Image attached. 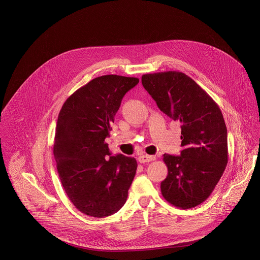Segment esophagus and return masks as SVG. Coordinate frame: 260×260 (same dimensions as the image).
<instances>
[{
    "mask_svg": "<svg viewBox=\"0 0 260 260\" xmlns=\"http://www.w3.org/2000/svg\"><path fill=\"white\" fill-rule=\"evenodd\" d=\"M156 159V156H148V155H143V156H139V161L140 162H150Z\"/></svg>",
    "mask_w": 260,
    "mask_h": 260,
    "instance_id": "34e87169",
    "label": "esophagus"
}]
</instances>
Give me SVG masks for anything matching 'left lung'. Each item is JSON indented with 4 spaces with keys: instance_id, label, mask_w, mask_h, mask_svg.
Here are the masks:
<instances>
[{
    "instance_id": "8db88e82",
    "label": "left lung",
    "mask_w": 260,
    "mask_h": 260,
    "mask_svg": "<svg viewBox=\"0 0 260 260\" xmlns=\"http://www.w3.org/2000/svg\"><path fill=\"white\" fill-rule=\"evenodd\" d=\"M142 83L158 108L181 123L180 156L165 154L162 197L181 209L196 207L213 192L228 162L227 128L220 107L180 71L144 74Z\"/></svg>"
}]
</instances>
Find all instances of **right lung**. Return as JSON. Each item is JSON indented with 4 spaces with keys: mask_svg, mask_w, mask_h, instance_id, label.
I'll return each mask as SVG.
<instances>
[{
    "mask_svg": "<svg viewBox=\"0 0 260 260\" xmlns=\"http://www.w3.org/2000/svg\"><path fill=\"white\" fill-rule=\"evenodd\" d=\"M139 81L115 74L96 77L73 92L58 114L53 146L57 172L69 200L85 215L106 217L126 201L137 160L110 156L105 139L122 98Z\"/></svg>",
    "mask_w": 260,
    "mask_h": 260,
    "instance_id": "add662e5",
    "label": "right lung"
}]
</instances>
